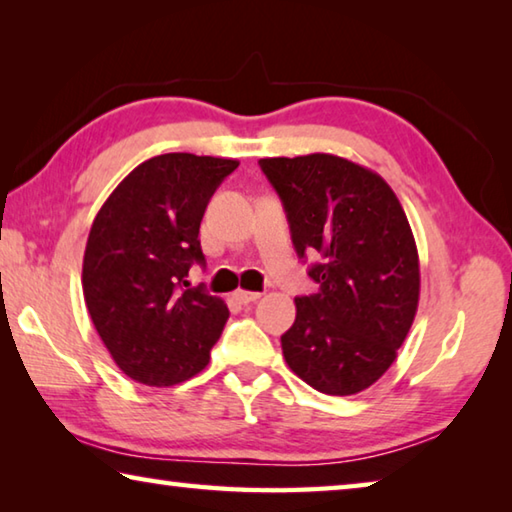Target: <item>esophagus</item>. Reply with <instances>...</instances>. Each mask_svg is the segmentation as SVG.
<instances>
[{
  "mask_svg": "<svg viewBox=\"0 0 512 512\" xmlns=\"http://www.w3.org/2000/svg\"><path fill=\"white\" fill-rule=\"evenodd\" d=\"M235 298L241 302V305H250V302H257L259 298H262V293H257V291H244V289H237V291H235Z\"/></svg>",
  "mask_w": 512,
  "mask_h": 512,
  "instance_id": "34e87169",
  "label": "esophagus"
}]
</instances>
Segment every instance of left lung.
I'll return each instance as SVG.
<instances>
[{"instance_id":"obj_1","label":"left lung","mask_w":512,"mask_h":512,"mask_svg":"<svg viewBox=\"0 0 512 512\" xmlns=\"http://www.w3.org/2000/svg\"><path fill=\"white\" fill-rule=\"evenodd\" d=\"M298 257L316 255L311 296L282 334L289 368L327 395H354L391 368L420 300L409 219L379 173L339 155L264 158Z\"/></svg>"}]
</instances>
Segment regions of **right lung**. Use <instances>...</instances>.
<instances>
[{
    "mask_svg": "<svg viewBox=\"0 0 512 512\" xmlns=\"http://www.w3.org/2000/svg\"><path fill=\"white\" fill-rule=\"evenodd\" d=\"M237 160L164 153L142 162L101 205L83 255V296L110 357L146 386H173L210 363L230 311L189 289L205 264L201 221Z\"/></svg>",
    "mask_w": 512,
    "mask_h": 512,
    "instance_id": "obj_1",
    "label": "right lung"
}]
</instances>
